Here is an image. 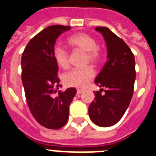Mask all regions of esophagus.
I'll return each mask as SVG.
<instances>
[{
    "mask_svg": "<svg viewBox=\"0 0 156 156\" xmlns=\"http://www.w3.org/2000/svg\"><path fill=\"white\" fill-rule=\"evenodd\" d=\"M83 91L84 90H83L82 89H78L77 90V94H82Z\"/></svg>",
    "mask_w": 156,
    "mask_h": 156,
    "instance_id": "obj_1",
    "label": "esophagus"
}]
</instances>
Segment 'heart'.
I'll list each match as a JSON object with an SVG mask.
<instances>
[{
    "mask_svg": "<svg viewBox=\"0 0 156 156\" xmlns=\"http://www.w3.org/2000/svg\"><path fill=\"white\" fill-rule=\"evenodd\" d=\"M67 44L71 48L86 52L87 62L95 64L99 61L100 52L97 46V41L93 37L85 33L74 34L67 39ZM53 56L57 65L62 69L69 66V54L64 48L55 46L53 49ZM95 73L91 67L77 68L65 74L62 77L64 84L67 87L82 88L85 87L94 78Z\"/></svg>",
    "mask_w": 156,
    "mask_h": 156,
    "instance_id": "heart-1",
    "label": "heart"
}]
</instances>
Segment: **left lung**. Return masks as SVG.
I'll list each match as a JSON object with an SVG mask.
<instances>
[{
	"label": "left lung",
	"mask_w": 156,
	"mask_h": 156,
	"mask_svg": "<svg viewBox=\"0 0 156 156\" xmlns=\"http://www.w3.org/2000/svg\"><path fill=\"white\" fill-rule=\"evenodd\" d=\"M107 49V62L96 77L94 83L102 88L94 92L95 98L89 106L91 121L97 126L107 127L117 123L131 102L135 81L134 54L122 39L108 28L97 27Z\"/></svg>",
	"instance_id": "1"
}]
</instances>
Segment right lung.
I'll use <instances>...</instances> for the list:
<instances>
[{
    "instance_id": "1",
    "label": "right lung",
    "mask_w": 156,
    "mask_h": 156,
    "mask_svg": "<svg viewBox=\"0 0 156 156\" xmlns=\"http://www.w3.org/2000/svg\"><path fill=\"white\" fill-rule=\"evenodd\" d=\"M69 26L52 25L33 37L21 56V80L28 107L34 119L48 129H59L67 122L69 107L76 94L70 87L58 90V66L53 56L58 37Z\"/></svg>"
}]
</instances>
